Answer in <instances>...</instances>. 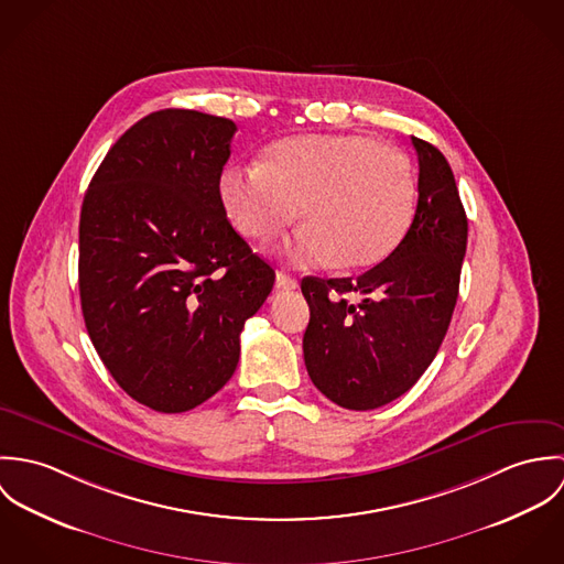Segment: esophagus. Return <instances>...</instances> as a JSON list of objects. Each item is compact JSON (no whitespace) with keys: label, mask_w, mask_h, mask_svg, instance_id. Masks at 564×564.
Here are the masks:
<instances>
[{"label":"esophagus","mask_w":564,"mask_h":564,"mask_svg":"<svg viewBox=\"0 0 564 564\" xmlns=\"http://www.w3.org/2000/svg\"><path fill=\"white\" fill-rule=\"evenodd\" d=\"M275 284H278L280 289L293 291V289L300 286V280H297L295 275H289V273H284V271H278V273H275Z\"/></svg>","instance_id":"obj_1"}]
</instances>
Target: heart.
I'll return each mask as SVG.
<instances>
[{
  "label": "heart",
  "mask_w": 564,
  "mask_h": 564,
  "mask_svg": "<svg viewBox=\"0 0 564 564\" xmlns=\"http://www.w3.org/2000/svg\"><path fill=\"white\" fill-rule=\"evenodd\" d=\"M228 219L247 241L306 221L284 253L295 264L367 269L402 242L416 204L410 161L365 134H300L271 143L251 169L221 173Z\"/></svg>",
  "instance_id": "obj_1"
}]
</instances>
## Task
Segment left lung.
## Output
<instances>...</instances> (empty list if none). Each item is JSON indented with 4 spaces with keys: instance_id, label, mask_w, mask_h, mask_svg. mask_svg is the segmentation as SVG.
<instances>
[{
    "instance_id": "1",
    "label": "left lung",
    "mask_w": 564,
    "mask_h": 564,
    "mask_svg": "<svg viewBox=\"0 0 564 564\" xmlns=\"http://www.w3.org/2000/svg\"><path fill=\"white\" fill-rule=\"evenodd\" d=\"M412 145L419 202L402 242L356 280H302L311 306L308 376L347 410H373L410 391L434 360L458 300L467 215L449 162L427 141L412 137Z\"/></svg>"
}]
</instances>
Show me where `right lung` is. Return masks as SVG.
<instances>
[{"mask_svg": "<svg viewBox=\"0 0 564 564\" xmlns=\"http://www.w3.org/2000/svg\"><path fill=\"white\" fill-rule=\"evenodd\" d=\"M235 121L166 108L106 154L80 213V302L115 378L156 412H186L235 373L245 322L275 271L230 226L219 193Z\"/></svg>", "mask_w": 564, "mask_h": 564, "instance_id": "1", "label": "right lung"}]
</instances>
